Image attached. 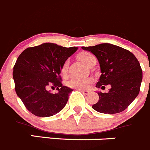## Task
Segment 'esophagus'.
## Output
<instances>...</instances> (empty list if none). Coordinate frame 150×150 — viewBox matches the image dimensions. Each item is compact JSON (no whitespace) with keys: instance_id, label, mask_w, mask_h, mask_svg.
I'll return each mask as SVG.
<instances>
[{"instance_id":"1","label":"esophagus","mask_w":150,"mask_h":150,"mask_svg":"<svg viewBox=\"0 0 150 150\" xmlns=\"http://www.w3.org/2000/svg\"><path fill=\"white\" fill-rule=\"evenodd\" d=\"M79 90L81 92V93H83V94L85 95V96H86V95H87V94H89V93H90V91H88V90Z\"/></svg>"}]
</instances>
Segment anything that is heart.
<instances>
[{"label":"heart","mask_w":150,"mask_h":150,"mask_svg":"<svg viewBox=\"0 0 150 150\" xmlns=\"http://www.w3.org/2000/svg\"><path fill=\"white\" fill-rule=\"evenodd\" d=\"M95 58L94 56L88 52H82L79 54V59L82 61L84 64L88 66L92 60ZM69 67V61H66L62 67L61 71L63 74L67 73ZM93 82V79L91 77H79L73 76L67 81V85L72 88L79 89V90H85Z\"/></svg>","instance_id":"b5f03b06"}]
</instances>
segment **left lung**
<instances>
[{
	"instance_id": "left-lung-1",
	"label": "left lung",
	"mask_w": 150,
	"mask_h": 150,
	"mask_svg": "<svg viewBox=\"0 0 150 150\" xmlns=\"http://www.w3.org/2000/svg\"><path fill=\"white\" fill-rule=\"evenodd\" d=\"M81 49L93 53L100 64L101 75L96 87L111 85L107 93L97 92L99 100L92 108L103 114L125 110L140 91L142 70L137 58L128 50L108 43Z\"/></svg>"
}]
</instances>
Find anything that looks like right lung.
<instances>
[{"label": "right lung", "instance_id": "right-lung-1", "mask_svg": "<svg viewBox=\"0 0 150 150\" xmlns=\"http://www.w3.org/2000/svg\"><path fill=\"white\" fill-rule=\"evenodd\" d=\"M78 47H63L53 43L25 50L17 58L13 71L15 91L25 107L34 115L47 117L65 107L73 90L63 86L60 77L65 62ZM57 87L53 94L47 89Z\"/></svg>", "mask_w": 150, "mask_h": 150}]
</instances>
